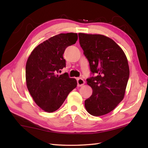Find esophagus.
I'll return each mask as SVG.
<instances>
[{"label": "esophagus", "instance_id": "obj_1", "mask_svg": "<svg viewBox=\"0 0 148 148\" xmlns=\"http://www.w3.org/2000/svg\"><path fill=\"white\" fill-rule=\"evenodd\" d=\"M84 84V81L82 78H78L77 79V86H82Z\"/></svg>", "mask_w": 148, "mask_h": 148}]
</instances>
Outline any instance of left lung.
Segmentation results:
<instances>
[{"label": "left lung", "mask_w": 148, "mask_h": 148, "mask_svg": "<svg viewBox=\"0 0 148 148\" xmlns=\"http://www.w3.org/2000/svg\"><path fill=\"white\" fill-rule=\"evenodd\" d=\"M78 35L90 71L97 74L87 79L93 92L84 101V106L91 115H105L114 110L125 97L130 74L127 56L108 37L83 33Z\"/></svg>", "instance_id": "1"}]
</instances>
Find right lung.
Wrapping results in <instances>:
<instances>
[{"label": "right lung", "mask_w": 148, "mask_h": 148, "mask_svg": "<svg viewBox=\"0 0 148 148\" xmlns=\"http://www.w3.org/2000/svg\"><path fill=\"white\" fill-rule=\"evenodd\" d=\"M76 33L60 34L50 37L33 49L27 59L25 77L28 90L34 102L47 112L58 109L69 93L77 86V81L68 74L58 75L65 67V49L74 45Z\"/></svg>", "instance_id": "add662e5"}]
</instances>
